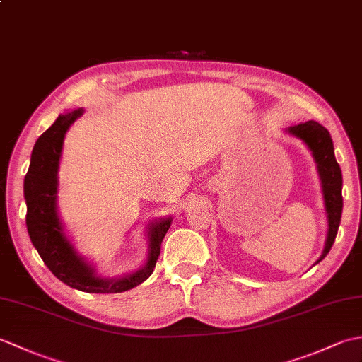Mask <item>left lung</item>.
<instances>
[{
	"mask_svg": "<svg viewBox=\"0 0 362 362\" xmlns=\"http://www.w3.org/2000/svg\"><path fill=\"white\" fill-rule=\"evenodd\" d=\"M286 132L300 138V140L308 146V149L311 151L317 165V173L320 177L322 193H324V202L328 219V235L325 247L320 258L316 261V263H319V261L327 257L329 249H332L337 235V228H339L341 224L342 173L334 157L332 136H329L328 130L322 124H319L317 121L311 119L306 122H300L297 126L288 127Z\"/></svg>",
	"mask_w": 362,
	"mask_h": 362,
	"instance_id": "8db88e82",
	"label": "left lung"
}]
</instances>
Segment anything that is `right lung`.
<instances>
[{
  "instance_id": "1",
  "label": "right lung",
  "mask_w": 362,
  "mask_h": 362,
  "mask_svg": "<svg viewBox=\"0 0 362 362\" xmlns=\"http://www.w3.org/2000/svg\"><path fill=\"white\" fill-rule=\"evenodd\" d=\"M83 113L78 109L59 115L54 124L34 144L25 177L26 227L30 241L49 271L68 286L95 294H113L132 289L149 279L160 255L161 241L171 227V218L160 219L149 228V253L136 272L118 279H101L86 259L79 257L64 233L57 214V171L66 130Z\"/></svg>"
}]
</instances>
